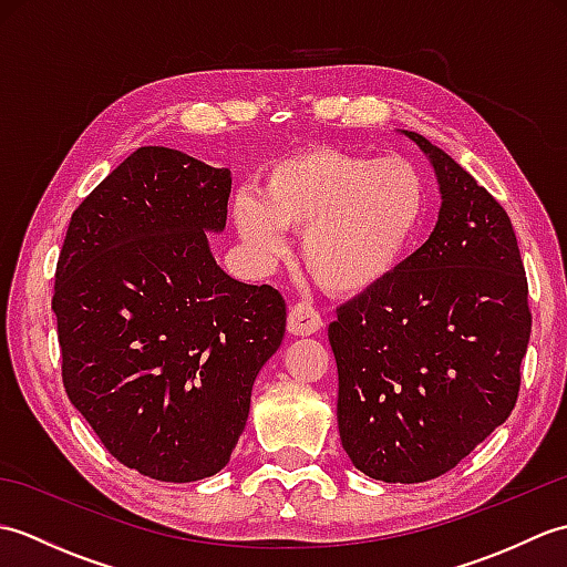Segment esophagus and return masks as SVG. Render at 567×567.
<instances>
[{"label": "esophagus", "instance_id": "1", "mask_svg": "<svg viewBox=\"0 0 567 567\" xmlns=\"http://www.w3.org/2000/svg\"><path fill=\"white\" fill-rule=\"evenodd\" d=\"M323 327L319 311L309 305H295L287 315V331L292 336H311Z\"/></svg>", "mask_w": 567, "mask_h": 567}]
</instances>
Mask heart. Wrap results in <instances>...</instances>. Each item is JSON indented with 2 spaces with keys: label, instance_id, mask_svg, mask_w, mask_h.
I'll use <instances>...</instances> for the list:
<instances>
[{
  "label": "heart",
  "instance_id": "1",
  "mask_svg": "<svg viewBox=\"0 0 567 567\" xmlns=\"http://www.w3.org/2000/svg\"><path fill=\"white\" fill-rule=\"evenodd\" d=\"M431 187L404 155L315 146L270 165L260 192H238L236 234L250 260L282 258L287 231H302L299 260L341 297L365 295L400 272L424 234Z\"/></svg>",
  "mask_w": 567,
  "mask_h": 567
}]
</instances>
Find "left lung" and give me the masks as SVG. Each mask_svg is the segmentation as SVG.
<instances>
[{
    "label": "left lung",
    "mask_w": 567,
    "mask_h": 567,
    "mask_svg": "<svg viewBox=\"0 0 567 567\" xmlns=\"http://www.w3.org/2000/svg\"><path fill=\"white\" fill-rule=\"evenodd\" d=\"M436 171V228L392 280L336 309L339 433L382 483L449 473L507 421L532 336L507 212L449 153L404 131Z\"/></svg>",
    "instance_id": "left-lung-1"
}]
</instances>
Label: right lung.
Masks as SVG:
<instances>
[{
  "label": "right lung",
  "mask_w": 567,
  "mask_h": 567,
  "mask_svg": "<svg viewBox=\"0 0 567 567\" xmlns=\"http://www.w3.org/2000/svg\"><path fill=\"white\" fill-rule=\"evenodd\" d=\"M231 171L146 146L75 209L55 268L63 384L118 463L195 483L228 463L285 299L216 265Z\"/></svg>",
  "instance_id": "add662e5"
}]
</instances>
